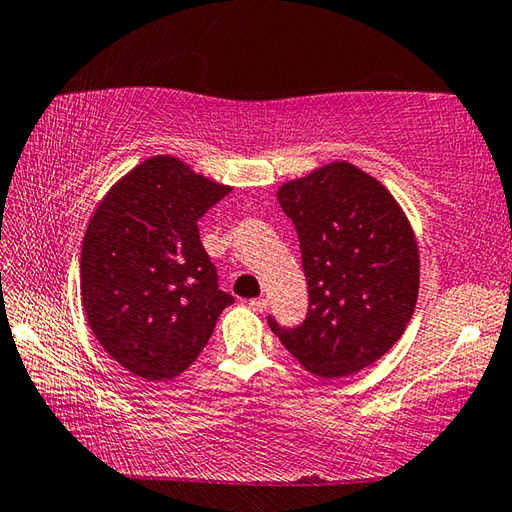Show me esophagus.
Returning <instances> with one entry per match:
<instances>
[{
  "label": "esophagus",
  "mask_w": 512,
  "mask_h": 512,
  "mask_svg": "<svg viewBox=\"0 0 512 512\" xmlns=\"http://www.w3.org/2000/svg\"><path fill=\"white\" fill-rule=\"evenodd\" d=\"M248 306H250V308H253L255 312H264V310L268 308V299H264V297L250 299V301H248Z\"/></svg>",
  "instance_id": "obj_1"
}]
</instances>
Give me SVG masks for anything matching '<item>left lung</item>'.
Masks as SVG:
<instances>
[{"instance_id":"obj_1","label":"left lung","mask_w":512,"mask_h":512,"mask_svg":"<svg viewBox=\"0 0 512 512\" xmlns=\"http://www.w3.org/2000/svg\"><path fill=\"white\" fill-rule=\"evenodd\" d=\"M297 228L308 314L295 328L268 317L286 350L321 378L372 365L407 330L420 286L418 244L383 184L332 162L279 189Z\"/></svg>"}]
</instances>
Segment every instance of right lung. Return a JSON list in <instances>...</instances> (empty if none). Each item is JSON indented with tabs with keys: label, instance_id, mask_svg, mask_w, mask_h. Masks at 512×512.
Returning <instances> with one entry per match:
<instances>
[{
	"label": "right lung",
	"instance_id": "add662e5",
	"mask_svg": "<svg viewBox=\"0 0 512 512\" xmlns=\"http://www.w3.org/2000/svg\"><path fill=\"white\" fill-rule=\"evenodd\" d=\"M231 187L156 156L118 180L81 250V299L103 350L134 376H180L235 301L217 284L198 222Z\"/></svg>",
	"mask_w": 512,
	"mask_h": 512
}]
</instances>
